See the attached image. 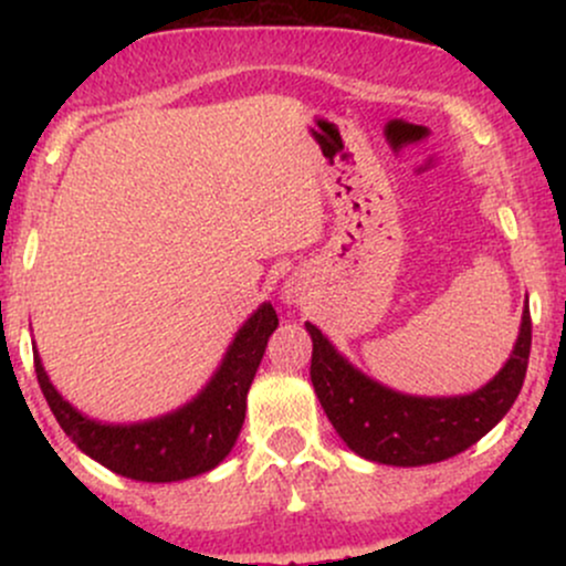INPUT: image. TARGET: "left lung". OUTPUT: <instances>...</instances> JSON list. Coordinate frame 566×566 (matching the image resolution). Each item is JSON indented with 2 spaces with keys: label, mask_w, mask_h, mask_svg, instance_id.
I'll list each match as a JSON object with an SVG mask.
<instances>
[{
  "label": "left lung",
  "mask_w": 566,
  "mask_h": 566,
  "mask_svg": "<svg viewBox=\"0 0 566 566\" xmlns=\"http://www.w3.org/2000/svg\"><path fill=\"white\" fill-rule=\"evenodd\" d=\"M305 329L314 340L311 382L329 423L356 454L382 465L439 463L476 444L516 401L532 346L530 308H524L522 333L495 378L476 394L423 399L369 380L337 354L314 324H305Z\"/></svg>",
  "instance_id": "obj_1"
}]
</instances>
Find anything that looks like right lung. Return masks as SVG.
<instances>
[{
	"label": "right lung",
	"mask_w": 566,
	"mask_h": 566,
	"mask_svg": "<svg viewBox=\"0 0 566 566\" xmlns=\"http://www.w3.org/2000/svg\"><path fill=\"white\" fill-rule=\"evenodd\" d=\"M279 316L263 303L233 337L216 378L191 405L135 426H103L84 418L55 391L34 354L39 388L66 437L84 454L135 482H180L216 469L237 444L244 423L247 391L276 329Z\"/></svg>",
	"instance_id": "add662e5"
}]
</instances>
